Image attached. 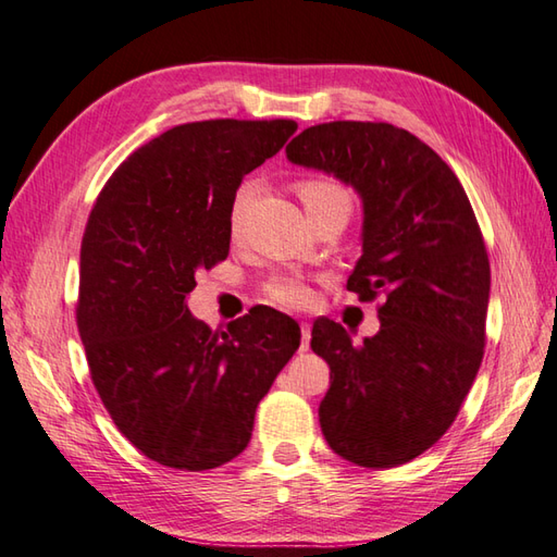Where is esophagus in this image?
I'll return each instance as SVG.
<instances>
[{"instance_id":"1","label":"esophagus","mask_w":557,"mask_h":557,"mask_svg":"<svg viewBox=\"0 0 557 557\" xmlns=\"http://www.w3.org/2000/svg\"><path fill=\"white\" fill-rule=\"evenodd\" d=\"M300 333H302V343H300V350L305 352L307 348H310V338H312V331H310V324H300Z\"/></svg>"}]
</instances>
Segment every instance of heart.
<instances>
[{
  "label": "heart",
  "instance_id": "b5f03b06",
  "mask_svg": "<svg viewBox=\"0 0 557 557\" xmlns=\"http://www.w3.org/2000/svg\"><path fill=\"white\" fill-rule=\"evenodd\" d=\"M295 190H298L300 200L310 216L317 212H324V209H331V207H348L350 209V193L345 190L338 181H333L329 176L302 178V181H298V185H295ZM255 195H257V181H252V178L243 181L236 195H233L231 212H228V228L233 236H238L240 233L245 214H247V209H250ZM267 298L281 307H307L312 302V290L300 278L278 276L267 286Z\"/></svg>",
  "mask_w": 557,
  "mask_h": 557
}]
</instances>
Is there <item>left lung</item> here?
<instances>
[{
  "label": "left lung",
  "instance_id": "8db88e82",
  "mask_svg": "<svg viewBox=\"0 0 557 557\" xmlns=\"http://www.w3.org/2000/svg\"><path fill=\"white\" fill-rule=\"evenodd\" d=\"M286 154L362 195L348 290L362 302L383 295L381 329L360 345L336 321H314L312 350L331 369L321 431L343 460L405 465L450 429L484 357L491 267L474 209L453 169L391 123H317Z\"/></svg>",
  "mask_w": 557,
  "mask_h": 557
}]
</instances>
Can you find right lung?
Returning a JSON list of instances; mask_svg holds the SVG:
<instances>
[{"instance_id": "right-lung-1", "label": "right lung", "mask_w": 557, "mask_h": 557, "mask_svg": "<svg viewBox=\"0 0 557 557\" xmlns=\"http://www.w3.org/2000/svg\"><path fill=\"white\" fill-rule=\"evenodd\" d=\"M295 131L290 119L183 123L138 147L92 205L76 302L85 357L116 429L164 467L202 472L240 455L300 348V326L271 307L212 331L185 305L197 271L228 257L243 176Z\"/></svg>"}]
</instances>
